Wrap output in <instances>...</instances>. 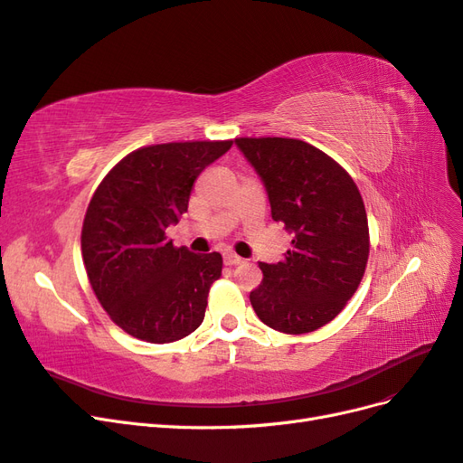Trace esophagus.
Masks as SVG:
<instances>
[{
  "mask_svg": "<svg viewBox=\"0 0 463 463\" xmlns=\"http://www.w3.org/2000/svg\"><path fill=\"white\" fill-rule=\"evenodd\" d=\"M240 262H243V259L237 257L235 253H232V250H226V253H223V264L233 266V264H240Z\"/></svg>",
  "mask_w": 463,
  "mask_h": 463,
  "instance_id": "obj_1",
  "label": "esophagus"
}]
</instances>
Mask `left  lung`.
I'll list each match as a JSON object with an SVG mask.
<instances>
[{"instance_id":"left-lung-1","label":"left lung","mask_w":463,"mask_h":463,"mask_svg":"<svg viewBox=\"0 0 463 463\" xmlns=\"http://www.w3.org/2000/svg\"><path fill=\"white\" fill-rule=\"evenodd\" d=\"M269 194L274 222L291 233L276 264L259 262L250 305L266 326L305 334L338 317L369 259L365 204L354 179L325 152L298 138H235Z\"/></svg>"}]
</instances>
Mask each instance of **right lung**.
<instances>
[{"mask_svg":"<svg viewBox=\"0 0 463 463\" xmlns=\"http://www.w3.org/2000/svg\"><path fill=\"white\" fill-rule=\"evenodd\" d=\"M233 141L165 143L128 154L87 208L82 260L98 301L119 328L170 344L201 326L222 255L174 247L165 230L187 213L194 181Z\"/></svg>","mask_w":463,"mask_h":463,"instance_id":"1","label":"right lung"}]
</instances>
